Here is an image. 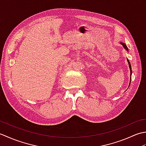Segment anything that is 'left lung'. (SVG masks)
<instances>
[{"instance_id":"obj_1","label":"left lung","mask_w":146,"mask_h":146,"mask_svg":"<svg viewBox=\"0 0 146 146\" xmlns=\"http://www.w3.org/2000/svg\"><path fill=\"white\" fill-rule=\"evenodd\" d=\"M121 44H122L123 46V48H124L127 51H128V48H127V46L124 44V43H122V42H121ZM127 61H128V63H129V68H130V70H131V75H132V69H131V63H130V62H129V60L128 59H127ZM130 83H131V82H130Z\"/></svg>"}]
</instances>
